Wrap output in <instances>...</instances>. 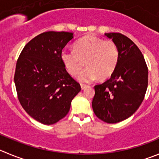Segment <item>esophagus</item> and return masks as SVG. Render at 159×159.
<instances>
[{
	"label": "esophagus",
	"instance_id": "esophagus-1",
	"mask_svg": "<svg viewBox=\"0 0 159 159\" xmlns=\"http://www.w3.org/2000/svg\"><path fill=\"white\" fill-rule=\"evenodd\" d=\"M80 86H81V88H82V90H84V89L87 88V87H88V86L86 85V84H81Z\"/></svg>",
	"mask_w": 159,
	"mask_h": 159
}]
</instances>
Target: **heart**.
Masks as SVG:
<instances>
[{"label": "heart", "instance_id": "b5f03b06", "mask_svg": "<svg viewBox=\"0 0 159 159\" xmlns=\"http://www.w3.org/2000/svg\"><path fill=\"white\" fill-rule=\"evenodd\" d=\"M61 58L69 73L76 75L86 66L87 67L79 74L81 82H90L98 77L108 78L118 66L119 51L112 40H105L93 35L85 36L74 44V51L64 50Z\"/></svg>", "mask_w": 159, "mask_h": 159}]
</instances>
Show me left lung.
<instances>
[{
	"label": "left lung",
	"mask_w": 159,
	"mask_h": 159,
	"mask_svg": "<svg viewBox=\"0 0 159 159\" xmlns=\"http://www.w3.org/2000/svg\"><path fill=\"white\" fill-rule=\"evenodd\" d=\"M105 36L119 48V63L108 80L94 86L92 108L98 119L116 123L132 116L141 105L148 88V70L141 51L130 39L119 33Z\"/></svg>",
	"instance_id": "obj_1"
}]
</instances>
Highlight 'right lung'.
I'll return each instance as SVG.
<instances>
[{
    "label": "right lung",
    "mask_w": 159,
    "mask_h": 159,
    "mask_svg": "<svg viewBox=\"0 0 159 159\" xmlns=\"http://www.w3.org/2000/svg\"><path fill=\"white\" fill-rule=\"evenodd\" d=\"M72 38L69 32L40 33L26 43L17 60L14 80L19 102L32 118L45 125L63 119L81 90L61 58Z\"/></svg>",
    "instance_id": "1"
}]
</instances>
